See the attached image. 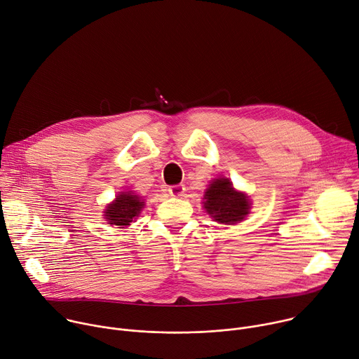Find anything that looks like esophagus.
<instances>
[{"label": "esophagus", "mask_w": 359, "mask_h": 359, "mask_svg": "<svg viewBox=\"0 0 359 359\" xmlns=\"http://www.w3.org/2000/svg\"><path fill=\"white\" fill-rule=\"evenodd\" d=\"M184 190H186L184 184H173V186H170V187H169V193H170L172 196H175V197H180V196H183Z\"/></svg>", "instance_id": "1"}]
</instances>
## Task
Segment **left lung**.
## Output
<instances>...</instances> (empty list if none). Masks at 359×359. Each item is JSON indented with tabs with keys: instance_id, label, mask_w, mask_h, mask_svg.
Returning <instances> with one entry per match:
<instances>
[{
	"instance_id": "left-lung-1",
	"label": "left lung",
	"mask_w": 359,
	"mask_h": 359,
	"mask_svg": "<svg viewBox=\"0 0 359 359\" xmlns=\"http://www.w3.org/2000/svg\"><path fill=\"white\" fill-rule=\"evenodd\" d=\"M204 209L223 224H236L248 215V197L234 190L229 179H216L204 194Z\"/></svg>"
}]
</instances>
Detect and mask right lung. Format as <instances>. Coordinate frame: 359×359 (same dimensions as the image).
<instances>
[{
	"instance_id": "obj_1",
	"label": "right lung",
	"mask_w": 359,
	"mask_h": 359,
	"mask_svg": "<svg viewBox=\"0 0 359 359\" xmlns=\"http://www.w3.org/2000/svg\"><path fill=\"white\" fill-rule=\"evenodd\" d=\"M143 203L144 201L132 193H122L108 206L105 219L109 222V224L126 227L133 222L135 217H137L143 208Z\"/></svg>"
}]
</instances>
